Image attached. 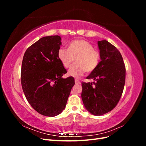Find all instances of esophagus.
Segmentation results:
<instances>
[{
	"label": "esophagus",
	"mask_w": 146,
	"mask_h": 146,
	"mask_svg": "<svg viewBox=\"0 0 146 146\" xmlns=\"http://www.w3.org/2000/svg\"><path fill=\"white\" fill-rule=\"evenodd\" d=\"M75 83L77 84V85H78V84L80 83V82L77 80V79H76V80H75Z\"/></svg>",
	"instance_id": "obj_1"
}]
</instances>
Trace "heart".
Masks as SVG:
<instances>
[{
	"label": "heart",
	"mask_w": 146,
	"mask_h": 146,
	"mask_svg": "<svg viewBox=\"0 0 146 146\" xmlns=\"http://www.w3.org/2000/svg\"><path fill=\"white\" fill-rule=\"evenodd\" d=\"M90 42L83 39H76L69 44L68 49L60 48L58 50V58L66 68H70L76 59V64L68 70V75L80 78L86 71L91 72L99 65L100 52L94 49Z\"/></svg>",
	"instance_id": "b5f03b06"
}]
</instances>
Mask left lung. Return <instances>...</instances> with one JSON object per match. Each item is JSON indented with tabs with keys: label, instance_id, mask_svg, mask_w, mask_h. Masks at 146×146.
Returning a JSON list of instances; mask_svg holds the SVG:
<instances>
[{
	"label": "left lung",
	"instance_id": "1",
	"mask_svg": "<svg viewBox=\"0 0 146 146\" xmlns=\"http://www.w3.org/2000/svg\"><path fill=\"white\" fill-rule=\"evenodd\" d=\"M98 44L101 61L86 77L96 82L82 83V99L88 111L101 116L111 111L121 99L125 82V66L115 46L106 40Z\"/></svg>",
	"mask_w": 146,
	"mask_h": 146
}]
</instances>
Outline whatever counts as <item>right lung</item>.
Listing matches in <instances>:
<instances>
[{
    "label": "right lung",
    "mask_w": 146,
    "mask_h": 146,
    "mask_svg": "<svg viewBox=\"0 0 146 146\" xmlns=\"http://www.w3.org/2000/svg\"><path fill=\"white\" fill-rule=\"evenodd\" d=\"M61 45L58 35L40 38L26 50L21 68L22 88L33 108L43 116L54 117L64 109L74 78L58 58Z\"/></svg>",
    "instance_id": "add662e5"
}]
</instances>
